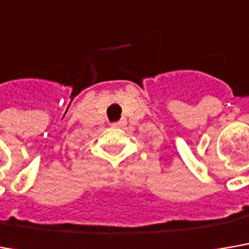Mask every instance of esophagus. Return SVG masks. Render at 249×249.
<instances>
[{"label": "esophagus", "mask_w": 249, "mask_h": 249, "mask_svg": "<svg viewBox=\"0 0 249 249\" xmlns=\"http://www.w3.org/2000/svg\"><path fill=\"white\" fill-rule=\"evenodd\" d=\"M124 125H125V121L124 120H121V121L115 123V124H114V126H124Z\"/></svg>", "instance_id": "esophagus-1"}]
</instances>
